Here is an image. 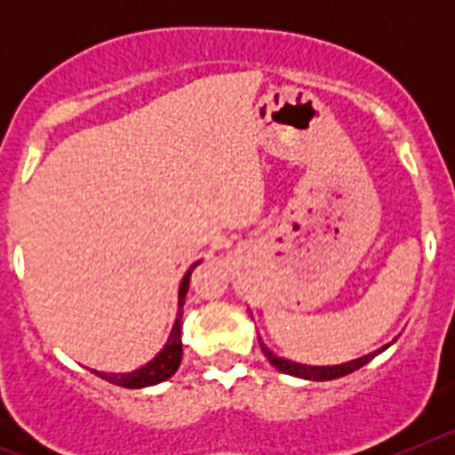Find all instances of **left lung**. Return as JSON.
I'll use <instances>...</instances> for the list:
<instances>
[{"mask_svg":"<svg viewBox=\"0 0 455 455\" xmlns=\"http://www.w3.org/2000/svg\"><path fill=\"white\" fill-rule=\"evenodd\" d=\"M387 347H389V344H387ZM387 347L378 348V351L369 353V355H364V357H357V360H351V363H347V364H335V367H307V364L289 363V360H283V357L273 355V353L268 351L264 344H262V351H264V355L268 357V363H271L273 367L277 369V371L289 373V376L307 378V380H335V378L348 376V373L357 371L360 367H364L367 363H371L373 357H376L380 351H385Z\"/></svg>","mask_w":455,"mask_h":455,"instance_id":"left-lung-1","label":"left lung"}]
</instances>
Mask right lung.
Wrapping results in <instances>:
<instances>
[{
	"label": "right lung",
	"mask_w": 455,
	"mask_h": 455,
	"mask_svg": "<svg viewBox=\"0 0 455 455\" xmlns=\"http://www.w3.org/2000/svg\"><path fill=\"white\" fill-rule=\"evenodd\" d=\"M198 264L200 262H196L191 268H188L182 284H180V305H184V296H187L188 291V280H191L193 268L198 267ZM180 363H182V315L178 316V321H175V325H172L171 337H168L164 351L159 353L152 363H148L146 367L136 369V371L132 373H102V371H95V373H98L100 378H104V380H108V383L120 385V387L140 389V387H150V385H156V383H164L166 378H171L172 373L178 371Z\"/></svg>",
	"instance_id": "obj_1"
}]
</instances>
